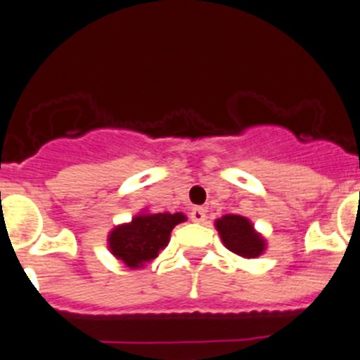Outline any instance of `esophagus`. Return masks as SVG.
<instances>
[{"label":"esophagus","mask_w":360,"mask_h":360,"mask_svg":"<svg viewBox=\"0 0 360 360\" xmlns=\"http://www.w3.org/2000/svg\"><path fill=\"white\" fill-rule=\"evenodd\" d=\"M191 219L196 221V224H202L203 219H205V211H203L202 207H195L191 211Z\"/></svg>","instance_id":"esophagus-1"}]
</instances>
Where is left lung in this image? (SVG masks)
<instances>
[{
    "instance_id": "obj_1",
    "label": "left lung",
    "mask_w": 360,
    "mask_h": 360,
    "mask_svg": "<svg viewBox=\"0 0 360 360\" xmlns=\"http://www.w3.org/2000/svg\"><path fill=\"white\" fill-rule=\"evenodd\" d=\"M214 227L221 238V243L238 256L250 259V257H259L266 250V240L245 216L225 214L216 219Z\"/></svg>"
}]
</instances>
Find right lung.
<instances>
[{
	"label": "right lung",
	"instance_id": "right-lung-1",
	"mask_svg": "<svg viewBox=\"0 0 360 360\" xmlns=\"http://www.w3.org/2000/svg\"><path fill=\"white\" fill-rule=\"evenodd\" d=\"M184 212L142 211L128 224L113 227L108 234V249L128 269H142L151 263L169 243L171 231L186 221Z\"/></svg>",
	"mask_w": 360,
	"mask_h": 360
}]
</instances>
